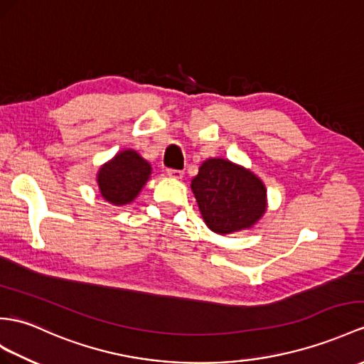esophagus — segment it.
<instances>
[{"instance_id": "34e87169", "label": "esophagus", "mask_w": 364, "mask_h": 364, "mask_svg": "<svg viewBox=\"0 0 364 364\" xmlns=\"http://www.w3.org/2000/svg\"><path fill=\"white\" fill-rule=\"evenodd\" d=\"M166 176L168 177H173V179H181V177L183 176V171L182 170H173V168H168Z\"/></svg>"}]
</instances>
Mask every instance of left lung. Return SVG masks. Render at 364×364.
Masks as SVG:
<instances>
[{"instance_id": "obj_1", "label": "left lung", "mask_w": 364, "mask_h": 364, "mask_svg": "<svg viewBox=\"0 0 364 364\" xmlns=\"http://www.w3.org/2000/svg\"><path fill=\"white\" fill-rule=\"evenodd\" d=\"M191 190L205 224L219 235L250 228L267 210V190L259 177L225 159H207Z\"/></svg>"}]
</instances>
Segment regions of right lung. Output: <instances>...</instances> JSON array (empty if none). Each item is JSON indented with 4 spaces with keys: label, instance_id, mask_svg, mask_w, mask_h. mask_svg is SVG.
<instances>
[{
    "label": "right lung",
    "instance_id": "obj_1",
    "mask_svg": "<svg viewBox=\"0 0 364 364\" xmlns=\"http://www.w3.org/2000/svg\"><path fill=\"white\" fill-rule=\"evenodd\" d=\"M151 165L134 149L120 151L106 162L97 174V183L103 199L114 205H125L137 198L149 179Z\"/></svg>",
    "mask_w": 364,
    "mask_h": 364
}]
</instances>
